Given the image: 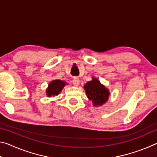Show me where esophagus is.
Listing matches in <instances>:
<instances>
[{
    "label": "esophagus",
    "mask_w": 157,
    "mask_h": 157,
    "mask_svg": "<svg viewBox=\"0 0 157 157\" xmlns=\"http://www.w3.org/2000/svg\"><path fill=\"white\" fill-rule=\"evenodd\" d=\"M73 84L74 86H78V85L79 84V79L78 78H74L73 79Z\"/></svg>",
    "instance_id": "obj_1"
}]
</instances>
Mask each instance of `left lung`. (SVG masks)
I'll list each match as a JSON object with an SVG mask.
<instances>
[{"mask_svg": "<svg viewBox=\"0 0 157 157\" xmlns=\"http://www.w3.org/2000/svg\"><path fill=\"white\" fill-rule=\"evenodd\" d=\"M84 88L87 98L92 101L95 107L102 105L108 100L109 91L95 78H93L91 81L87 82Z\"/></svg>", "mask_w": 157, "mask_h": 157, "instance_id": "8db88e82", "label": "left lung"}]
</instances>
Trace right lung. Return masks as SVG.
<instances>
[{"label":"right lung","mask_w":157,"mask_h":157,"mask_svg":"<svg viewBox=\"0 0 157 157\" xmlns=\"http://www.w3.org/2000/svg\"><path fill=\"white\" fill-rule=\"evenodd\" d=\"M66 84L65 82H63L60 79H55V80L52 81L46 89V95L48 97L52 96V95H57L62 91Z\"/></svg>","instance_id":"1"}]
</instances>
